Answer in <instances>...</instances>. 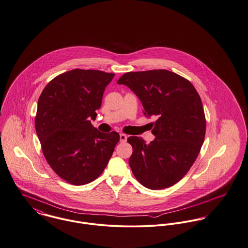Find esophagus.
Masks as SVG:
<instances>
[{
  "mask_svg": "<svg viewBox=\"0 0 248 248\" xmlns=\"http://www.w3.org/2000/svg\"><path fill=\"white\" fill-rule=\"evenodd\" d=\"M126 140H127V136H126L125 134H124V133L120 134V140H121L122 142H124V141H126Z\"/></svg>",
  "mask_w": 248,
  "mask_h": 248,
  "instance_id": "34e87169",
  "label": "esophagus"
}]
</instances>
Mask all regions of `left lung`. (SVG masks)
Instances as JSON below:
<instances>
[{
	"instance_id": "obj_1",
	"label": "left lung",
	"mask_w": 248,
	"mask_h": 248,
	"mask_svg": "<svg viewBox=\"0 0 248 248\" xmlns=\"http://www.w3.org/2000/svg\"><path fill=\"white\" fill-rule=\"evenodd\" d=\"M118 84L128 86L140 99L146 117L154 116V140L127 141L133 152L129 165L138 182L157 190L178 183L196 161L205 136L202 100L192 83L165 69L128 72Z\"/></svg>"
}]
</instances>
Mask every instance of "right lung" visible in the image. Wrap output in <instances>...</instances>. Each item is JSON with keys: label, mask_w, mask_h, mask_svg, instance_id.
<instances>
[{"label": "right lung", "mask_w": 248, "mask_h": 248, "mask_svg": "<svg viewBox=\"0 0 248 248\" xmlns=\"http://www.w3.org/2000/svg\"><path fill=\"white\" fill-rule=\"evenodd\" d=\"M115 76L100 70L73 69L44 88L35 128L50 167L65 182L83 186L97 179L110 160L120 135L95 128L107 85Z\"/></svg>", "instance_id": "add662e5"}]
</instances>
